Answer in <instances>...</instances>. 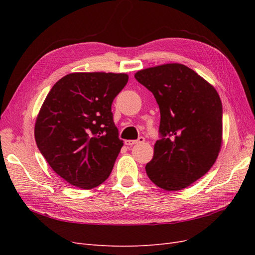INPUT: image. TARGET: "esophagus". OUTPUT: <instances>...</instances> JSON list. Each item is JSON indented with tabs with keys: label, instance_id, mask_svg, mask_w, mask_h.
<instances>
[{
	"label": "esophagus",
	"instance_id": "esophagus-1",
	"mask_svg": "<svg viewBox=\"0 0 255 255\" xmlns=\"http://www.w3.org/2000/svg\"><path fill=\"white\" fill-rule=\"evenodd\" d=\"M142 142H144V138H143V137H139V138H138V139H136V140H126V141H125V143H126L127 145H133V144L142 143Z\"/></svg>",
	"mask_w": 255,
	"mask_h": 255
}]
</instances>
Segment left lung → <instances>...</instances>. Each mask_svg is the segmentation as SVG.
Returning <instances> with one entry per match:
<instances>
[{"instance_id": "8db88e82", "label": "left lung", "mask_w": 255, "mask_h": 255, "mask_svg": "<svg viewBox=\"0 0 255 255\" xmlns=\"http://www.w3.org/2000/svg\"><path fill=\"white\" fill-rule=\"evenodd\" d=\"M156 99L160 139L145 171L169 191L188 187L215 164L222 143V104L212 85L182 64H166L135 73Z\"/></svg>"}]
</instances>
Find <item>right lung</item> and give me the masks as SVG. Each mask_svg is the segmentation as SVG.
<instances>
[{
    "label": "right lung",
    "instance_id": "1",
    "mask_svg": "<svg viewBox=\"0 0 255 255\" xmlns=\"http://www.w3.org/2000/svg\"><path fill=\"white\" fill-rule=\"evenodd\" d=\"M128 81L126 73H70L45 98L35 140L50 167L73 186L91 189L110 176L123 145L112 104Z\"/></svg>",
    "mask_w": 255,
    "mask_h": 255
}]
</instances>
